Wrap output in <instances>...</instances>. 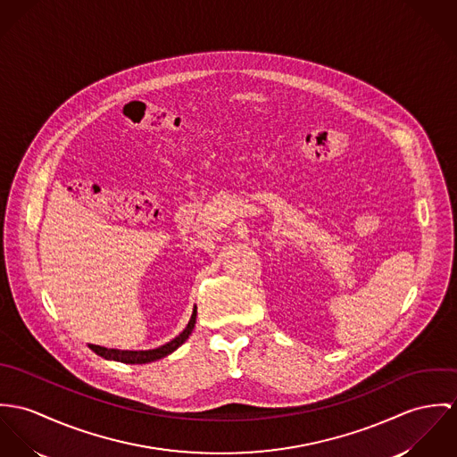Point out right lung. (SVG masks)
<instances>
[{"label": "right lung", "instance_id": "right-lung-1", "mask_svg": "<svg viewBox=\"0 0 457 457\" xmlns=\"http://www.w3.org/2000/svg\"><path fill=\"white\" fill-rule=\"evenodd\" d=\"M195 324H196V308L193 310V315L186 326V329L175 337L171 342L157 347V349H149V351H119V349H106V347H100V345H93L89 344V349L95 353V354L102 355L108 361H119V362H126V364H145V362H153L157 361L161 357H166V355L175 353L187 338L189 335L193 333L195 329Z\"/></svg>", "mask_w": 457, "mask_h": 457}]
</instances>
